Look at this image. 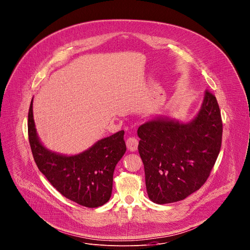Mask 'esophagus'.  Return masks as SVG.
I'll list each match as a JSON object with an SVG mask.
<instances>
[{
  "mask_svg": "<svg viewBox=\"0 0 250 250\" xmlns=\"http://www.w3.org/2000/svg\"><path fill=\"white\" fill-rule=\"evenodd\" d=\"M126 146L130 152H134L138 146V140L135 137H129L126 140Z\"/></svg>",
  "mask_w": 250,
  "mask_h": 250,
  "instance_id": "esophagus-1",
  "label": "esophagus"
}]
</instances>
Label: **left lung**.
<instances>
[{
	"instance_id": "1",
	"label": "left lung",
	"mask_w": 250,
	"mask_h": 250,
	"mask_svg": "<svg viewBox=\"0 0 250 250\" xmlns=\"http://www.w3.org/2000/svg\"><path fill=\"white\" fill-rule=\"evenodd\" d=\"M137 135L149 199L159 205L184 200L207 181L221 150L217 99L207 90L191 121L157 116L141 125Z\"/></svg>"
}]
</instances>
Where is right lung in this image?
Returning a JSON list of instances; mask_svg holds the SVG:
<instances>
[{
    "mask_svg": "<svg viewBox=\"0 0 250 250\" xmlns=\"http://www.w3.org/2000/svg\"><path fill=\"white\" fill-rule=\"evenodd\" d=\"M32 102L28 111V138L40 171L65 198L87 208L108 202L113 190V176L126 146L125 131L102 138L88 149L66 155L45 147L39 137L33 120Z\"/></svg>",
    "mask_w": 250,
    "mask_h": 250,
    "instance_id": "1",
    "label": "right lung"
}]
</instances>
